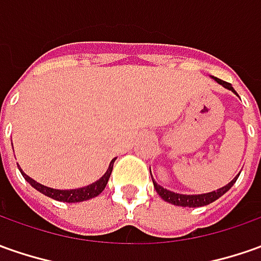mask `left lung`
I'll list each match as a JSON object with an SVG mask.
<instances>
[{
    "label": "left lung",
    "mask_w": 261,
    "mask_h": 261,
    "mask_svg": "<svg viewBox=\"0 0 261 261\" xmlns=\"http://www.w3.org/2000/svg\"><path fill=\"white\" fill-rule=\"evenodd\" d=\"M214 79H215L220 85L224 86V88H227V89H229V91L236 92V91H234V88L231 86V84L225 82V81H221V79H218V77H214ZM236 94H237V92H236ZM238 176H236V177H234V179H232L227 186H224V188H221V189H217V191H214V192L202 193V195H182V193H175V192H172V191H167V189H165L163 186L158 185L154 180H153V185H154V189H156L159 195H160V198H162V199H165L166 202L173 203V205H177V206L196 208V206H205V205H210V203L214 202V201H217L218 198H221L224 193L231 189V186H232V185L236 184V180H237Z\"/></svg>",
    "instance_id": "left-lung-1"
}]
</instances>
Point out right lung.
Wrapping results in <instances>:
<instances>
[{"label":"right lung","instance_id":"obj_1","mask_svg":"<svg viewBox=\"0 0 261 261\" xmlns=\"http://www.w3.org/2000/svg\"><path fill=\"white\" fill-rule=\"evenodd\" d=\"M114 162H115V159L110 163L108 170L105 172V175H103L99 180H96V182L92 185H88L85 188L72 189V191H60V189H51V188H47V186H43V185L37 184V182H36L34 179H32L30 176L25 175L21 169H20V170H21V175L24 176V179L32 185L34 189H37L39 192H41L43 195H46V196H49L51 199L62 201V202H82V201H88V199H91V198L98 196V195L105 189V186L108 184V179H110V176H111V172H113Z\"/></svg>","mask_w":261,"mask_h":261}]
</instances>
